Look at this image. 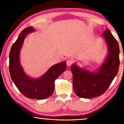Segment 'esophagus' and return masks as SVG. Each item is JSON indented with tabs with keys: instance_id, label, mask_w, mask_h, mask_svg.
<instances>
[{
	"instance_id": "esophagus-1",
	"label": "esophagus",
	"mask_w": 124,
	"mask_h": 124,
	"mask_svg": "<svg viewBox=\"0 0 124 124\" xmlns=\"http://www.w3.org/2000/svg\"><path fill=\"white\" fill-rule=\"evenodd\" d=\"M66 63H67V65L68 66H70L72 65V64L73 63V61L69 59V60H67V62H66Z\"/></svg>"
}]
</instances>
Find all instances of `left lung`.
Masks as SVG:
<instances>
[{
  "label": "left lung",
  "instance_id": "8db88e82",
  "mask_svg": "<svg viewBox=\"0 0 124 124\" xmlns=\"http://www.w3.org/2000/svg\"><path fill=\"white\" fill-rule=\"evenodd\" d=\"M102 35L107 43L109 54L98 72L82 70L75 64L70 67L73 89L79 97L92 98L103 94L118 72L120 64L118 43L108 28Z\"/></svg>",
  "mask_w": 124,
  "mask_h": 124
}]
</instances>
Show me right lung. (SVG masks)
Here are the masks:
<instances>
[{
    "mask_svg": "<svg viewBox=\"0 0 124 124\" xmlns=\"http://www.w3.org/2000/svg\"><path fill=\"white\" fill-rule=\"evenodd\" d=\"M34 31L31 27L24 28L13 44L9 54V70L12 80L21 93L30 99L43 100L52 95L54 80L64 72L67 65L65 61L54 65L39 79L29 78L25 74L20 63V52L26 34Z\"/></svg>",
    "mask_w": 124,
    "mask_h": 124,
    "instance_id": "right-lung-1",
    "label": "right lung"
}]
</instances>
